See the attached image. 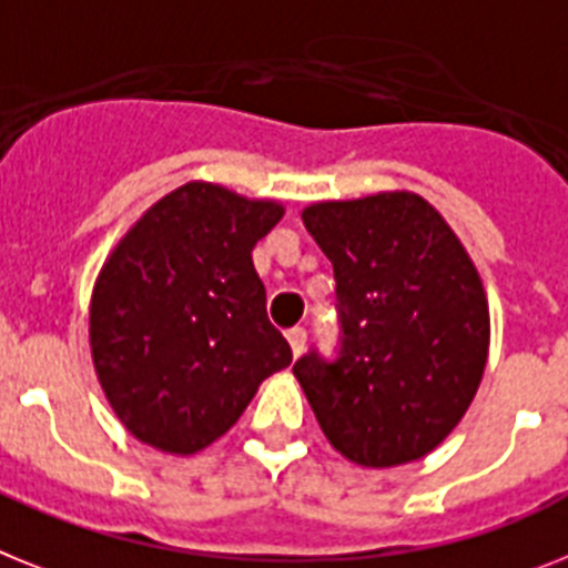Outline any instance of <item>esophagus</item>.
Listing matches in <instances>:
<instances>
[{"mask_svg": "<svg viewBox=\"0 0 568 568\" xmlns=\"http://www.w3.org/2000/svg\"><path fill=\"white\" fill-rule=\"evenodd\" d=\"M288 343H292L294 357L303 355V349H306V328H300V326L288 328Z\"/></svg>", "mask_w": 568, "mask_h": 568, "instance_id": "obj_1", "label": "esophagus"}]
</instances>
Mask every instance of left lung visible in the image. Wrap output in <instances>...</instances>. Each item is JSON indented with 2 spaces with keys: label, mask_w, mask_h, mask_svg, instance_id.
<instances>
[{
  "label": "left lung",
  "mask_w": 568,
  "mask_h": 568,
  "mask_svg": "<svg viewBox=\"0 0 568 568\" xmlns=\"http://www.w3.org/2000/svg\"><path fill=\"white\" fill-rule=\"evenodd\" d=\"M335 268L341 352L294 364L328 445L364 468L436 450L474 402L488 364L483 280L445 216L395 190L303 211Z\"/></svg>",
  "instance_id": "1"
}]
</instances>
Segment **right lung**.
<instances>
[{
  "label": "right lung",
  "mask_w": 568,
  "mask_h": 568,
  "mask_svg": "<svg viewBox=\"0 0 568 568\" xmlns=\"http://www.w3.org/2000/svg\"><path fill=\"white\" fill-rule=\"evenodd\" d=\"M283 213L271 199L190 181L152 204L103 262L89 346L109 407L138 442L199 454L240 422L262 381L292 364L251 256Z\"/></svg>",
  "instance_id": "add662e5"
}]
</instances>
